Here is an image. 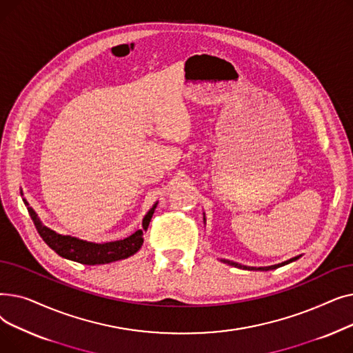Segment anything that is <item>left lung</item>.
I'll return each mask as SVG.
<instances>
[{
	"label": "left lung",
	"mask_w": 353,
	"mask_h": 353,
	"mask_svg": "<svg viewBox=\"0 0 353 353\" xmlns=\"http://www.w3.org/2000/svg\"><path fill=\"white\" fill-rule=\"evenodd\" d=\"M296 259H299V256H296V257H292V259H289V261H286V262H283V263H279V265H273V266H266V268H259L257 270H272V269H276V268H281V266H285V265H288V263H290V262H293V261H296ZM225 263H228V265H230V266H234V268H240V269H254L256 270V268H246V266H242V265H239V263H234V262H230V261H223Z\"/></svg>",
	"instance_id": "8db88e82"
}]
</instances>
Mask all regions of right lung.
<instances>
[{
  "instance_id": "right-lung-1",
  "label": "right lung",
  "mask_w": 353,
  "mask_h": 353,
  "mask_svg": "<svg viewBox=\"0 0 353 353\" xmlns=\"http://www.w3.org/2000/svg\"><path fill=\"white\" fill-rule=\"evenodd\" d=\"M24 203L34 221L37 232H39V234L43 237L44 242L59 256L68 259V261L77 262L81 265H90V266L105 265V263L121 261V259L133 256L136 252H139V249L143 245V230H137L132 236H128L123 240H116V242H108L103 245L85 242V240H80L71 236L59 234L41 223L40 219L37 217L35 212L30 208L27 200H24ZM154 209H156V205L148 210V213L143 219L144 230L148 228V223H150Z\"/></svg>"
}]
</instances>
